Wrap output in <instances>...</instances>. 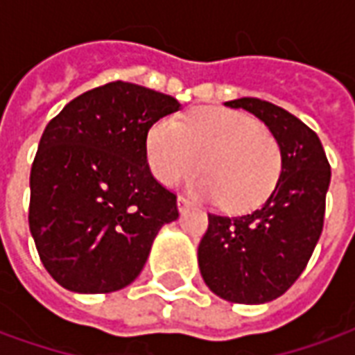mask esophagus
I'll use <instances>...</instances> for the list:
<instances>
[{"label": "esophagus", "mask_w": 355, "mask_h": 355, "mask_svg": "<svg viewBox=\"0 0 355 355\" xmlns=\"http://www.w3.org/2000/svg\"><path fill=\"white\" fill-rule=\"evenodd\" d=\"M177 207H178V211H180V213H184L186 209L193 207V203L190 200H188V198H184V196H178Z\"/></svg>", "instance_id": "obj_1"}]
</instances>
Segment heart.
I'll list each match as a JSON object with an SVG mask.
<instances>
[{"instance_id":"b5f03b06","label":"heart","mask_w":355,"mask_h":355,"mask_svg":"<svg viewBox=\"0 0 355 355\" xmlns=\"http://www.w3.org/2000/svg\"><path fill=\"white\" fill-rule=\"evenodd\" d=\"M146 157L165 186L201 171L192 182L201 198L220 200L228 211H247L272 193L283 169V152L274 132L254 117L226 108H201L180 123L155 121L146 137Z\"/></svg>"}]
</instances>
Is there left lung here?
<instances>
[{"mask_svg":"<svg viewBox=\"0 0 355 355\" xmlns=\"http://www.w3.org/2000/svg\"><path fill=\"white\" fill-rule=\"evenodd\" d=\"M253 114L283 152L277 184L247 215H209L198 247L203 282L216 297L264 304L282 297L302 274L323 230L331 167L320 137L287 110L261 98L224 102Z\"/></svg>","mask_w":355,"mask_h":355,"instance_id":"left-lung-1","label":"left lung"}]
</instances>
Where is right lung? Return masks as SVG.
<instances>
[{
	"label": "right lung",
	"instance_id": "right-lung-1",
	"mask_svg": "<svg viewBox=\"0 0 355 355\" xmlns=\"http://www.w3.org/2000/svg\"><path fill=\"white\" fill-rule=\"evenodd\" d=\"M180 102L112 81L68 102L40 140L30 173V232L64 289L114 293L146 264L157 232L178 218L177 196L150 173L146 137Z\"/></svg>",
	"mask_w": 355,
	"mask_h": 355
}]
</instances>
